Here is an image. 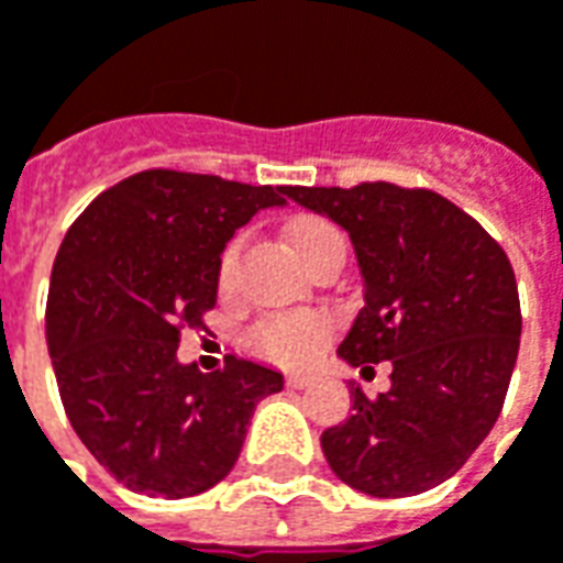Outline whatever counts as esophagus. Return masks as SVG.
Instances as JSON below:
<instances>
[{"instance_id": "esophagus-1", "label": "esophagus", "mask_w": 563, "mask_h": 563, "mask_svg": "<svg viewBox=\"0 0 563 563\" xmlns=\"http://www.w3.org/2000/svg\"><path fill=\"white\" fill-rule=\"evenodd\" d=\"M310 383H313L310 374H289V377H286V386H289V389H307Z\"/></svg>"}]
</instances>
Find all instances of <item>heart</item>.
Wrapping results in <instances>:
<instances>
[{"label":"heart","instance_id":"obj_1","mask_svg":"<svg viewBox=\"0 0 563 563\" xmlns=\"http://www.w3.org/2000/svg\"><path fill=\"white\" fill-rule=\"evenodd\" d=\"M286 241L292 246V253L305 265L329 250L331 244L343 241L341 229L334 222L322 220V217H298L286 225ZM234 256H238V241L225 246L220 258V286H229L232 280ZM331 334V319L325 313H301V317H277L262 322L253 331V346L271 362L280 365H305L319 353V346L325 343Z\"/></svg>","mask_w":563,"mask_h":563}]
</instances>
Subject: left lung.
Returning <instances> with one entry per match:
<instances>
[{
  "mask_svg": "<svg viewBox=\"0 0 563 563\" xmlns=\"http://www.w3.org/2000/svg\"><path fill=\"white\" fill-rule=\"evenodd\" d=\"M286 196L353 241L365 307L338 355L355 367L391 362V389L367 398L350 386L353 416L322 431L329 467L371 497L446 483L495 428L519 355L507 253L431 189L379 180L289 186Z\"/></svg>",
  "mask_w": 563,
  "mask_h": 563,
  "instance_id": "obj_1",
  "label": "left lung"
}]
</instances>
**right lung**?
I'll use <instances>...</instances> for the list:
<instances>
[{"mask_svg": "<svg viewBox=\"0 0 563 563\" xmlns=\"http://www.w3.org/2000/svg\"><path fill=\"white\" fill-rule=\"evenodd\" d=\"M286 192L150 168L68 229L44 317L56 386L80 443L132 492H208L234 467L256 404L283 389L274 367L229 355L201 374L177 346L217 305L225 244Z\"/></svg>", "mask_w": 563, "mask_h": 563, "instance_id": "1", "label": "right lung"}]
</instances>
